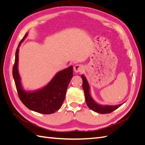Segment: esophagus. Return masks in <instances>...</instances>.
I'll use <instances>...</instances> for the list:
<instances>
[{"mask_svg": "<svg viewBox=\"0 0 145 145\" xmlns=\"http://www.w3.org/2000/svg\"><path fill=\"white\" fill-rule=\"evenodd\" d=\"M83 67L80 65H76L74 67V71L76 72H82L83 71Z\"/></svg>", "mask_w": 145, "mask_h": 145, "instance_id": "34e87169", "label": "esophagus"}]
</instances>
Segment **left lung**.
I'll list each match as a JSON object with an SVG mask.
<instances>
[{"label":"left lung","instance_id":"8db88e82","mask_svg":"<svg viewBox=\"0 0 145 145\" xmlns=\"http://www.w3.org/2000/svg\"><path fill=\"white\" fill-rule=\"evenodd\" d=\"M81 77L83 80L82 86L85 93V97L86 104L94 112L100 114H108L116 110L119 108L123 103L118 105H102L95 102V100L91 97L90 94V86L85 76L82 74Z\"/></svg>","mask_w":145,"mask_h":145}]
</instances>
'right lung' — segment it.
<instances>
[{
	"instance_id": "1",
	"label": "right lung",
	"mask_w": 145,
	"mask_h": 145,
	"mask_svg": "<svg viewBox=\"0 0 145 145\" xmlns=\"http://www.w3.org/2000/svg\"><path fill=\"white\" fill-rule=\"evenodd\" d=\"M28 33L20 40L15 55V62L12 68V76L19 99L25 106L30 110L44 114H50L58 111L65 98L66 92L73 76L72 66L57 73L51 81L44 87L35 91H26L22 85L21 78L18 70L19 48Z\"/></svg>"
}]
</instances>
